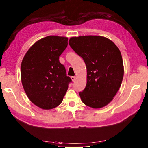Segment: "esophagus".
I'll use <instances>...</instances> for the list:
<instances>
[{
  "label": "esophagus",
  "instance_id": "1",
  "mask_svg": "<svg viewBox=\"0 0 148 148\" xmlns=\"http://www.w3.org/2000/svg\"><path fill=\"white\" fill-rule=\"evenodd\" d=\"M76 79V76H72L71 77V79L72 80V82H74L75 80Z\"/></svg>",
  "mask_w": 148,
  "mask_h": 148
}]
</instances>
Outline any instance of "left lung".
Returning a JSON list of instances; mask_svg holds the SVG:
<instances>
[{
  "instance_id": "1",
  "label": "left lung",
  "mask_w": 148,
  "mask_h": 148,
  "mask_svg": "<svg viewBox=\"0 0 148 148\" xmlns=\"http://www.w3.org/2000/svg\"><path fill=\"white\" fill-rule=\"evenodd\" d=\"M69 45L87 66V85L79 96L83 103L98 109L111 102L122 84L123 65L120 51L106 37H73Z\"/></svg>"
}]
</instances>
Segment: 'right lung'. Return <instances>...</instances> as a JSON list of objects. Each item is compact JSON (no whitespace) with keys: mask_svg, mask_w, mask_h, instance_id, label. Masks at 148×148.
Wrapping results in <instances>:
<instances>
[{"mask_svg":"<svg viewBox=\"0 0 148 148\" xmlns=\"http://www.w3.org/2000/svg\"><path fill=\"white\" fill-rule=\"evenodd\" d=\"M67 45V37L47 36L34 43L24 56L21 66L24 90L29 100L40 108L58 106L72 82L59 60Z\"/></svg>","mask_w":148,"mask_h":148,"instance_id":"1","label":"right lung"}]
</instances>
